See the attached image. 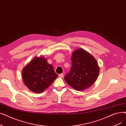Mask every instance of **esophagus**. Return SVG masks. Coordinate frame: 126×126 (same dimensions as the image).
<instances>
[{"mask_svg": "<svg viewBox=\"0 0 126 126\" xmlns=\"http://www.w3.org/2000/svg\"><path fill=\"white\" fill-rule=\"evenodd\" d=\"M63 76H64V75L63 74H61L59 75V77L60 78H63Z\"/></svg>", "mask_w": 126, "mask_h": 126, "instance_id": "1", "label": "esophagus"}]
</instances>
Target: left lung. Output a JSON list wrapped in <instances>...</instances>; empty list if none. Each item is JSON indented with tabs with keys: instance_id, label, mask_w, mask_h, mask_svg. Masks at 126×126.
Here are the masks:
<instances>
[{
	"instance_id": "1",
	"label": "left lung",
	"mask_w": 126,
	"mask_h": 126,
	"mask_svg": "<svg viewBox=\"0 0 126 126\" xmlns=\"http://www.w3.org/2000/svg\"><path fill=\"white\" fill-rule=\"evenodd\" d=\"M72 66L64 77L65 81L77 91L90 87L95 82L99 68L95 59L82 49L75 50L72 57Z\"/></svg>"
}]
</instances>
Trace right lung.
<instances>
[{"label": "right lung", "instance_id": "1", "mask_svg": "<svg viewBox=\"0 0 126 126\" xmlns=\"http://www.w3.org/2000/svg\"><path fill=\"white\" fill-rule=\"evenodd\" d=\"M22 76L25 84L30 90L40 93L51 85L58 75L45 58L37 57L23 69Z\"/></svg>", "mask_w": 126, "mask_h": 126}]
</instances>
